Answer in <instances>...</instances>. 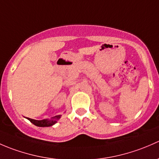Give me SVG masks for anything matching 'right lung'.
Returning a JSON list of instances; mask_svg holds the SVG:
<instances>
[{
    "mask_svg": "<svg viewBox=\"0 0 159 159\" xmlns=\"http://www.w3.org/2000/svg\"><path fill=\"white\" fill-rule=\"evenodd\" d=\"M61 115L56 116L54 117H52L50 119H43V120H35V119H30V118H27L29 121H30V122H32L34 125H37L38 127H49L52 126L54 124L57 122V120L60 119Z\"/></svg>",
    "mask_w": 159,
    "mask_h": 159,
    "instance_id": "1",
    "label": "right lung"
}]
</instances>
